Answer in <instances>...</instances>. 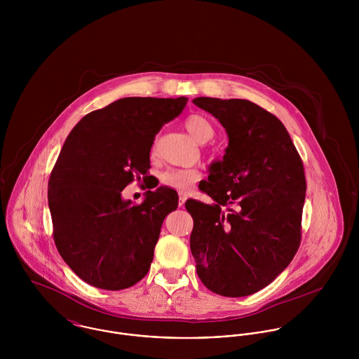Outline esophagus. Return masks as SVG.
Returning <instances> with one entry per match:
<instances>
[{"instance_id": "obj_1", "label": "esophagus", "mask_w": 359, "mask_h": 359, "mask_svg": "<svg viewBox=\"0 0 359 359\" xmlns=\"http://www.w3.org/2000/svg\"><path fill=\"white\" fill-rule=\"evenodd\" d=\"M187 199H188V194H187V192H180V201H178L180 207H182V205H185Z\"/></svg>"}]
</instances>
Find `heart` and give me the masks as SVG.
I'll return each mask as SVG.
<instances>
[{
	"instance_id": "heart-1",
	"label": "heart",
	"mask_w": 359,
	"mask_h": 359,
	"mask_svg": "<svg viewBox=\"0 0 359 359\" xmlns=\"http://www.w3.org/2000/svg\"><path fill=\"white\" fill-rule=\"evenodd\" d=\"M184 124L188 133L201 144H205L214 135L212 124L202 114L188 116ZM199 178H201V172L195 168H171L160 174V182L164 187H168L177 191L189 189L194 185V182H196Z\"/></svg>"
}]
</instances>
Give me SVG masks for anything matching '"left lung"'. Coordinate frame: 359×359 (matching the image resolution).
Returning <instances> with one entry per match:
<instances>
[{"label": "left lung", "mask_w": 359, "mask_h": 359, "mask_svg": "<svg viewBox=\"0 0 359 359\" xmlns=\"http://www.w3.org/2000/svg\"><path fill=\"white\" fill-rule=\"evenodd\" d=\"M194 103L221 123L228 147L199 185L214 203H185L194 218L191 252L208 290L250 296L269 285L300 246L303 161L282 121L256 103L207 97Z\"/></svg>", "instance_id": "obj_1"}]
</instances>
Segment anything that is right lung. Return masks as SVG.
Returning a JSON list of instances; mask_svg holds the SVG:
<instances>
[{"label":"right lung","mask_w":359,"mask_h":359,"mask_svg":"<svg viewBox=\"0 0 359 359\" xmlns=\"http://www.w3.org/2000/svg\"><path fill=\"white\" fill-rule=\"evenodd\" d=\"M188 98H121L84 116L67 135L48 182L53 241L63 261L88 285L121 290L149 271L154 246L178 194L148 191L140 205L123 189L148 178L161 127Z\"/></svg>","instance_id":"obj_1"}]
</instances>
